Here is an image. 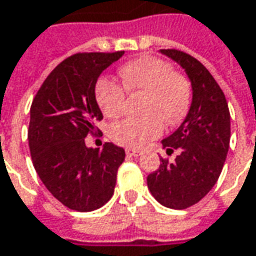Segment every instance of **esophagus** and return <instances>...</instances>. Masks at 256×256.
Here are the masks:
<instances>
[{
    "label": "esophagus",
    "instance_id": "1",
    "mask_svg": "<svg viewBox=\"0 0 256 256\" xmlns=\"http://www.w3.org/2000/svg\"><path fill=\"white\" fill-rule=\"evenodd\" d=\"M125 152H126V155H128V156H138V155H140V151H136V150H130V148H128V150H125Z\"/></svg>",
    "mask_w": 256,
    "mask_h": 256
}]
</instances>
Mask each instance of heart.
<instances>
[{
	"mask_svg": "<svg viewBox=\"0 0 256 256\" xmlns=\"http://www.w3.org/2000/svg\"><path fill=\"white\" fill-rule=\"evenodd\" d=\"M120 76L122 85L101 78L95 85V100L105 116L116 118L125 108V90L144 94V116L125 118L110 130V138L121 146L142 148L162 134L164 122L168 126L178 125L190 111L191 82L184 74L174 71L165 60L151 55L140 56L124 65Z\"/></svg>",
	"mask_w": 256,
	"mask_h": 256,
	"instance_id": "heart-1",
	"label": "heart"
}]
</instances>
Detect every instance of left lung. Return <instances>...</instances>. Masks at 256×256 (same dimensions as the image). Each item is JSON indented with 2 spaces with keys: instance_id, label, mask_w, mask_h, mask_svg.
<instances>
[{
  "instance_id": "obj_1",
  "label": "left lung",
  "mask_w": 256,
  "mask_h": 256,
  "mask_svg": "<svg viewBox=\"0 0 256 256\" xmlns=\"http://www.w3.org/2000/svg\"><path fill=\"white\" fill-rule=\"evenodd\" d=\"M186 71L192 84V104L181 126L162 141L166 154L180 151L174 162L161 158L146 184L164 206L185 210L211 191L221 175L230 150L231 115L218 82L204 65L180 50H161Z\"/></svg>"
}]
</instances>
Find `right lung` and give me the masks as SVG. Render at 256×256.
<instances>
[{"mask_svg":"<svg viewBox=\"0 0 256 256\" xmlns=\"http://www.w3.org/2000/svg\"><path fill=\"white\" fill-rule=\"evenodd\" d=\"M122 54L78 52L65 58L31 104L28 142L35 171L46 190L74 211H94L111 200L125 160L124 148L111 142L102 150L85 145L102 120L95 100L96 80Z\"/></svg>","mask_w":256,"mask_h":256,"instance_id":"add662e5","label":"right lung"}]
</instances>
